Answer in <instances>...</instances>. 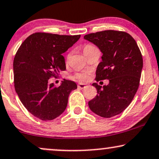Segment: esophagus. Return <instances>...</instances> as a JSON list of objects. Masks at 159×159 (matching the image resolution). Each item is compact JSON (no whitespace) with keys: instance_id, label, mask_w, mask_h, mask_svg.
I'll use <instances>...</instances> for the list:
<instances>
[{"instance_id":"esophagus-1","label":"esophagus","mask_w":159,"mask_h":159,"mask_svg":"<svg viewBox=\"0 0 159 159\" xmlns=\"http://www.w3.org/2000/svg\"><path fill=\"white\" fill-rule=\"evenodd\" d=\"M86 86H87V84H85L79 83V84H78V87L79 88V89H84V88L86 87Z\"/></svg>"}]
</instances>
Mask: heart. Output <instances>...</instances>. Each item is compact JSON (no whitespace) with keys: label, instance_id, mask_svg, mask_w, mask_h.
Returning a JSON list of instances; mask_svg holds the SVG:
<instances>
[{"label":"heart","instance_id":"heart-1","mask_svg":"<svg viewBox=\"0 0 159 159\" xmlns=\"http://www.w3.org/2000/svg\"><path fill=\"white\" fill-rule=\"evenodd\" d=\"M96 47L95 46L92 45V44H86L83 47V52H84V54L85 55H87L89 52L94 49ZM68 58H69V55H68ZM89 71H87V70H85V71H82L80 72H77L76 74H75L73 75L74 79L76 80H79V81H87L89 78Z\"/></svg>","mask_w":159,"mask_h":159}]
</instances>
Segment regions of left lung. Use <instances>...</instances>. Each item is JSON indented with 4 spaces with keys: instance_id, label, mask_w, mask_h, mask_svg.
Here are the masks:
<instances>
[{
    "instance_id": "left-lung-1",
    "label": "left lung",
    "mask_w": 159,
    "mask_h": 159,
    "mask_svg": "<svg viewBox=\"0 0 159 159\" xmlns=\"http://www.w3.org/2000/svg\"><path fill=\"white\" fill-rule=\"evenodd\" d=\"M103 53L95 81L107 79L108 85L93 83L97 95L88 102L90 110L103 118L120 114L134 98L140 83L142 55L136 41L127 32L104 30L84 35Z\"/></svg>"
}]
</instances>
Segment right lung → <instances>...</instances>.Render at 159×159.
I'll list each match as a JSON object with an SVG mask.
<instances>
[{
  "instance_id": "add662e5",
  "label": "right lung",
  "mask_w": 159,
  "mask_h": 159,
  "mask_svg": "<svg viewBox=\"0 0 159 159\" xmlns=\"http://www.w3.org/2000/svg\"><path fill=\"white\" fill-rule=\"evenodd\" d=\"M81 35L35 32L20 46L13 61L15 89L29 112L42 121H51L64 112L68 97L77 85L64 80L61 86L49 84L66 70L62 54Z\"/></svg>"
}]
</instances>
